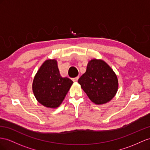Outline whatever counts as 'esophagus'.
I'll return each instance as SVG.
<instances>
[{
	"mask_svg": "<svg viewBox=\"0 0 150 150\" xmlns=\"http://www.w3.org/2000/svg\"><path fill=\"white\" fill-rule=\"evenodd\" d=\"M79 76H76V77H75V78H73L72 79V80L74 82H76L78 80V79H79Z\"/></svg>",
	"mask_w": 150,
	"mask_h": 150,
	"instance_id": "34e87169",
	"label": "esophagus"
}]
</instances>
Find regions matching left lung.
<instances>
[{
	"label": "left lung",
	"instance_id": "8db88e82",
	"mask_svg": "<svg viewBox=\"0 0 150 150\" xmlns=\"http://www.w3.org/2000/svg\"><path fill=\"white\" fill-rule=\"evenodd\" d=\"M91 101L96 105L110 101L116 94L118 83L117 75L108 64L101 59H92L78 80Z\"/></svg>",
	"mask_w": 150,
	"mask_h": 150
}]
</instances>
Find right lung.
<instances>
[{
    "instance_id": "right-lung-1",
    "label": "right lung",
    "mask_w": 150,
    "mask_h": 150,
    "mask_svg": "<svg viewBox=\"0 0 150 150\" xmlns=\"http://www.w3.org/2000/svg\"><path fill=\"white\" fill-rule=\"evenodd\" d=\"M73 81L60 75L57 61L48 59L42 64L33 79V94L40 104L47 108L58 107L72 85Z\"/></svg>"
}]
</instances>
